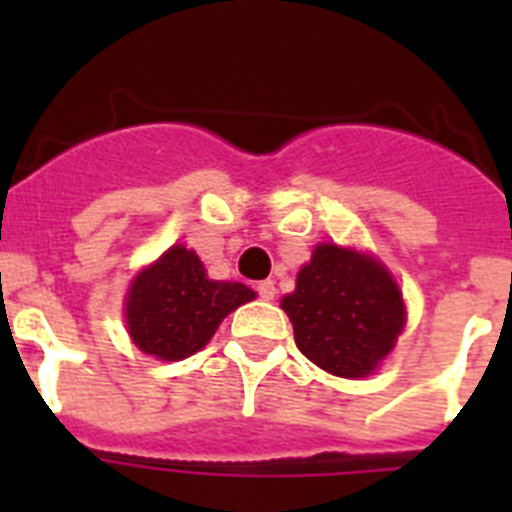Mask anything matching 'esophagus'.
<instances>
[{
  "instance_id": "obj_1",
  "label": "esophagus",
  "mask_w": 512,
  "mask_h": 512,
  "mask_svg": "<svg viewBox=\"0 0 512 512\" xmlns=\"http://www.w3.org/2000/svg\"><path fill=\"white\" fill-rule=\"evenodd\" d=\"M256 292H259L261 300H274V295H277V287H274V282H271V279H264V282L256 284Z\"/></svg>"
}]
</instances>
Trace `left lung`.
<instances>
[{
	"mask_svg": "<svg viewBox=\"0 0 512 512\" xmlns=\"http://www.w3.org/2000/svg\"><path fill=\"white\" fill-rule=\"evenodd\" d=\"M282 310L302 354L346 379L372 374L405 325L400 287L387 269L336 243L315 248Z\"/></svg>",
	"mask_w": 512,
	"mask_h": 512,
	"instance_id": "obj_1",
	"label": "left lung"
}]
</instances>
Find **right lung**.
Segmentation results:
<instances>
[{"label": "right lung", "mask_w": 512, "mask_h": 512, "mask_svg": "<svg viewBox=\"0 0 512 512\" xmlns=\"http://www.w3.org/2000/svg\"><path fill=\"white\" fill-rule=\"evenodd\" d=\"M241 282L207 279L197 253L171 246L130 287L125 318L135 346L164 361H182L200 351L228 312L251 302Z\"/></svg>", "instance_id": "add662e5"}]
</instances>
